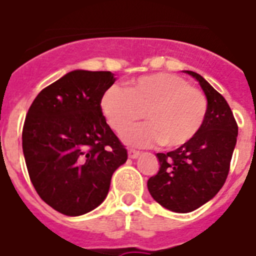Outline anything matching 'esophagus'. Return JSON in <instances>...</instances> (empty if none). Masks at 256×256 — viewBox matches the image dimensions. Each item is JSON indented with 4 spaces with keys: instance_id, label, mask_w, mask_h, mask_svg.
<instances>
[{
    "instance_id": "1",
    "label": "esophagus",
    "mask_w": 256,
    "mask_h": 256,
    "mask_svg": "<svg viewBox=\"0 0 256 256\" xmlns=\"http://www.w3.org/2000/svg\"><path fill=\"white\" fill-rule=\"evenodd\" d=\"M140 154L139 151H135V150H128V158H136Z\"/></svg>"
}]
</instances>
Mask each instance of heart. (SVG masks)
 <instances>
[{
  "mask_svg": "<svg viewBox=\"0 0 256 256\" xmlns=\"http://www.w3.org/2000/svg\"><path fill=\"white\" fill-rule=\"evenodd\" d=\"M100 108L114 132L146 116L150 122L136 125L122 134L124 143L135 147L162 144L186 146L199 134L208 112L207 98L184 78L168 72L139 76L124 88L109 86L102 92Z\"/></svg>",
  "mask_w": 256,
  "mask_h": 256,
  "instance_id": "obj_1",
  "label": "heart"
}]
</instances>
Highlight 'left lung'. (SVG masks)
<instances>
[{
	"instance_id": "8db88e82",
	"label": "left lung",
	"mask_w": 256,
	"mask_h": 256,
	"mask_svg": "<svg viewBox=\"0 0 256 256\" xmlns=\"http://www.w3.org/2000/svg\"><path fill=\"white\" fill-rule=\"evenodd\" d=\"M184 72L199 82L207 98L204 124L186 146L156 154L160 169L147 182L154 200L178 214L206 204L224 186L238 135L237 122L226 100L202 75Z\"/></svg>"
}]
</instances>
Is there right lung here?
<instances>
[{
  "instance_id": "right-lung-1",
  "label": "right lung",
  "mask_w": 256,
  "mask_h": 256,
  "mask_svg": "<svg viewBox=\"0 0 256 256\" xmlns=\"http://www.w3.org/2000/svg\"><path fill=\"white\" fill-rule=\"evenodd\" d=\"M110 72L74 70L44 88L26 116L22 147L38 196L66 216L95 210L128 151L100 108Z\"/></svg>"
}]
</instances>
